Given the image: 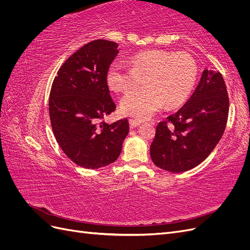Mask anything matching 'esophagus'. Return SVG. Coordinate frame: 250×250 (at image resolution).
<instances>
[{
  "label": "esophagus",
  "instance_id": "obj_1",
  "mask_svg": "<svg viewBox=\"0 0 250 250\" xmlns=\"http://www.w3.org/2000/svg\"><path fill=\"white\" fill-rule=\"evenodd\" d=\"M141 124H142L141 121H138V120H133V119H130V120H129V125H130V127H131V128H135V127H138V126H140Z\"/></svg>",
  "mask_w": 250,
  "mask_h": 250
}]
</instances>
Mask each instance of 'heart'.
I'll return each mask as SVG.
<instances>
[{
    "label": "heart",
    "instance_id": "1",
    "mask_svg": "<svg viewBox=\"0 0 250 250\" xmlns=\"http://www.w3.org/2000/svg\"><path fill=\"white\" fill-rule=\"evenodd\" d=\"M131 69L112 62L106 72L108 86L119 93H129L145 83L147 87L124 97L120 103L122 113L141 120L160 109L184 104L197 82L198 67L187 53L146 51L129 59Z\"/></svg>",
    "mask_w": 250,
    "mask_h": 250
}]
</instances>
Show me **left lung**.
Wrapping results in <instances>:
<instances>
[{
	"label": "left lung",
	"mask_w": 250,
	"mask_h": 250,
	"mask_svg": "<svg viewBox=\"0 0 250 250\" xmlns=\"http://www.w3.org/2000/svg\"><path fill=\"white\" fill-rule=\"evenodd\" d=\"M222 75L204 69L195 92L156 127L150 156L158 168L181 173L201 164L222 138L229 116Z\"/></svg>",
	"instance_id": "8db88e82"
}]
</instances>
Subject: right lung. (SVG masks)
<instances>
[{"instance_id":"add662e5","label":"right lung","mask_w":250,"mask_h":250,"mask_svg":"<svg viewBox=\"0 0 250 250\" xmlns=\"http://www.w3.org/2000/svg\"><path fill=\"white\" fill-rule=\"evenodd\" d=\"M118 43L96 40L65 60L53 81L49 113L60 148L80 167L98 169L118 160L129 132L127 119L100 122L116 109L106 72Z\"/></svg>"}]
</instances>
